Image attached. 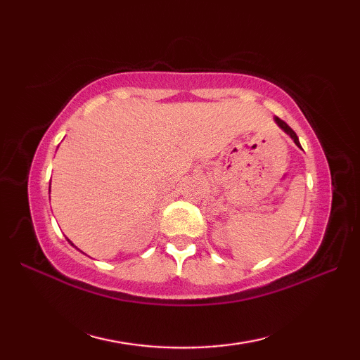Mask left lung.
<instances>
[{
  "mask_svg": "<svg viewBox=\"0 0 360 360\" xmlns=\"http://www.w3.org/2000/svg\"><path fill=\"white\" fill-rule=\"evenodd\" d=\"M275 122H277L278 127H280L281 129H285V131H286V133H288L290 137H292V139H294V142H295L297 147H300V142H298V137H297V134L294 133V129L290 128V127L286 124L285 120H281V119H278V117H275Z\"/></svg>",
  "mask_w": 360,
  "mask_h": 360,
  "instance_id": "8db88e82",
  "label": "left lung"
}]
</instances>
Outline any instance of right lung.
Wrapping results in <instances>:
<instances>
[{
    "label": "right lung",
    "mask_w": 360,
    "mask_h": 360,
    "mask_svg": "<svg viewBox=\"0 0 360 360\" xmlns=\"http://www.w3.org/2000/svg\"><path fill=\"white\" fill-rule=\"evenodd\" d=\"M71 244H72V243H71ZM72 246H74V244H72Z\"/></svg>",
    "instance_id": "add662e5"
}]
</instances>
